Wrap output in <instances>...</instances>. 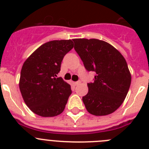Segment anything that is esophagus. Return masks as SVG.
<instances>
[{
	"instance_id": "obj_1",
	"label": "esophagus",
	"mask_w": 149,
	"mask_h": 149,
	"mask_svg": "<svg viewBox=\"0 0 149 149\" xmlns=\"http://www.w3.org/2000/svg\"><path fill=\"white\" fill-rule=\"evenodd\" d=\"M73 84H74V85H78V84H81V81H76V82H73Z\"/></svg>"
}]
</instances>
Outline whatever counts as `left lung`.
Returning a JSON list of instances; mask_svg holds the SVG:
<instances>
[{
	"mask_svg": "<svg viewBox=\"0 0 149 149\" xmlns=\"http://www.w3.org/2000/svg\"><path fill=\"white\" fill-rule=\"evenodd\" d=\"M74 50L88 72H95L94 81L82 98L89 113L106 116L123 103L131 86V76L125 59L113 46L96 39H74Z\"/></svg>",
	"mask_w": 149,
	"mask_h": 149,
	"instance_id": "obj_1",
	"label": "left lung"
}]
</instances>
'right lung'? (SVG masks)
<instances>
[{
	"label": "right lung",
	"mask_w": 149,
	"mask_h": 149,
	"mask_svg": "<svg viewBox=\"0 0 149 149\" xmlns=\"http://www.w3.org/2000/svg\"><path fill=\"white\" fill-rule=\"evenodd\" d=\"M73 42L53 40L45 43L24 63L19 89L30 110L42 117L60 115L72 94L71 86L56 77L63 57L73 48Z\"/></svg>",
	"instance_id": "add662e5"
}]
</instances>
